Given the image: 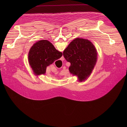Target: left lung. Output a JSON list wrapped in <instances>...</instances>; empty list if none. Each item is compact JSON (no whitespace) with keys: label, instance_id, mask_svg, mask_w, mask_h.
Masks as SVG:
<instances>
[{"label":"left lung","instance_id":"1","mask_svg":"<svg viewBox=\"0 0 127 127\" xmlns=\"http://www.w3.org/2000/svg\"><path fill=\"white\" fill-rule=\"evenodd\" d=\"M63 56L71 64L70 73L82 82L91 74L97 61V53L94 44L88 40L76 38L64 50Z\"/></svg>","mask_w":127,"mask_h":127}]
</instances>
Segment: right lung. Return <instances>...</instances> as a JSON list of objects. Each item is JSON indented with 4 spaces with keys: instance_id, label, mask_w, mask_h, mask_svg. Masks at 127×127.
Returning <instances> with one entry per match:
<instances>
[{
    "instance_id": "add662e5",
    "label": "right lung",
    "mask_w": 127,
    "mask_h": 127,
    "mask_svg": "<svg viewBox=\"0 0 127 127\" xmlns=\"http://www.w3.org/2000/svg\"><path fill=\"white\" fill-rule=\"evenodd\" d=\"M62 53L57 50L46 40H40L31 48L28 55L29 64L36 75L45 74L47 67L60 59Z\"/></svg>"
}]
</instances>
